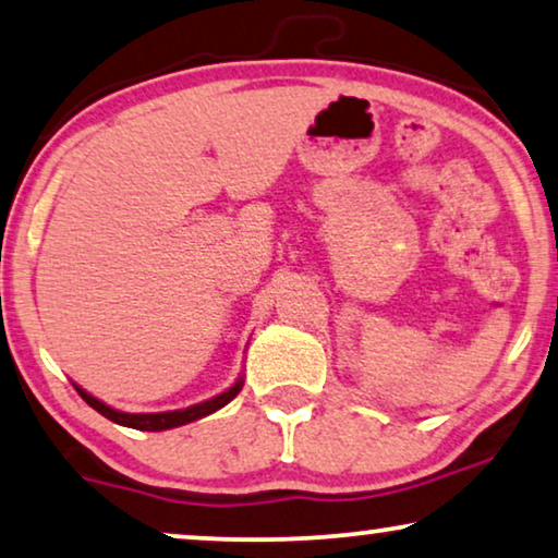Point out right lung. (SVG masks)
Listing matches in <instances>:
<instances>
[{
    "label": "right lung",
    "mask_w": 558,
    "mask_h": 558,
    "mask_svg": "<svg viewBox=\"0 0 558 558\" xmlns=\"http://www.w3.org/2000/svg\"><path fill=\"white\" fill-rule=\"evenodd\" d=\"M77 395H81L85 402H88L93 410L104 414L116 425H123V427H133V429H144V433H161V429H171V427H182L186 422H194L199 417H207V414L217 412L219 407H225L227 402H232L234 397H238V391L242 389V379L230 387L222 395L215 397V399H207V402L202 404H194V407H186V410H177V412H156V414H129V412H119L113 410V407H108L100 402V399L90 397L88 391H83L81 387H75Z\"/></svg>",
    "instance_id": "add662e5"
}]
</instances>
